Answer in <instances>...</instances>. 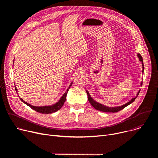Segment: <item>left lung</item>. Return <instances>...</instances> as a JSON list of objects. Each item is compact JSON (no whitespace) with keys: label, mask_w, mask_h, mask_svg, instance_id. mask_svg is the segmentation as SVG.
<instances>
[{"label":"left lung","mask_w":158,"mask_h":158,"mask_svg":"<svg viewBox=\"0 0 158 158\" xmlns=\"http://www.w3.org/2000/svg\"><path fill=\"white\" fill-rule=\"evenodd\" d=\"M139 59V61L142 63V66H143V71H142V73H143V74H144V64H143V57L142 56H141L140 54H137ZM142 83L143 82H141V85H142ZM140 91H139L136 94V96L131 99V101H129V102H127V103H126L125 104H123L122 106H117V107H107L104 104H102L101 103H99L98 102H96V101H94L91 96V95H90L89 93L86 90V93H87V98H88V101L89 102H90V104H91L92 105V106L95 108L96 109L98 110H100V111H102V112H118L121 110H122L123 109H124V107H126V106H127L128 105H129L130 104L134 102V101L136 99V98L138 97L139 93Z\"/></svg>","instance_id":"1"}]
</instances>
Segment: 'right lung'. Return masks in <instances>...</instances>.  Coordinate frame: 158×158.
Returning a JSON list of instances; mask_svg holds the SVG:
<instances>
[{"label": "right lung", "mask_w": 158, "mask_h": 158, "mask_svg": "<svg viewBox=\"0 0 158 158\" xmlns=\"http://www.w3.org/2000/svg\"><path fill=\"white\" fill-rule=\"evenodd\" d=\"M72 84H73V82H71L69 87L67 88L66 91L63 94V96L60 98V99L56 103H55L52 105L46 106H32V105L27 103V102H26L25 101L22 99L21 98L19 97V98L24 104H26V105H27L28 106H29L31 108H32V109H34L35 111L40 112V113H42V114H51V113H52V112H55L59 110L62 107V106L64 105V104L66 100V96H67V92H68L69 89H70V87L72 85ZM15 91L17 93V89L15 87Z\"/></svg>", "instance_id": "obj_1"}]
</instances>
